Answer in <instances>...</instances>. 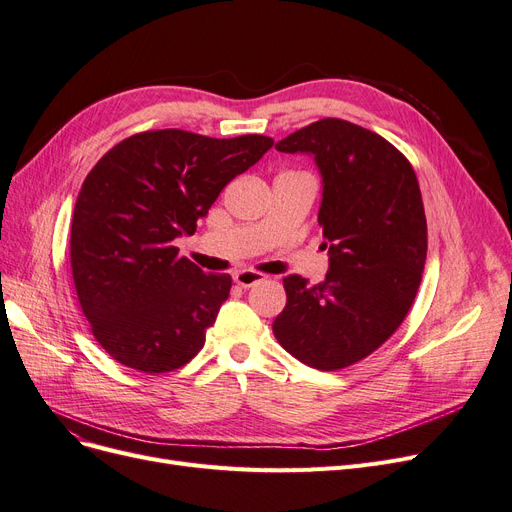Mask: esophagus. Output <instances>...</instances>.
Listing matches in <instances>:
<instances>
[{"instance_id":"34e87169","label":"esophagus","mask_w":512,"mask_h":512,"mask_svg":"<svg viewBox=\"0 0 512 512\" xmlns=\"http://www.w3.org/2000/svg\"><path fill=\"white\" fill-rule=\"evenodd\" d=\"M265 276L263 274H259V272H255V270H242V272H236L234 274V282L238 284V286H242V288H251V286H255L257 282H261Z\"/></svg>"}]
</instances>
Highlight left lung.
I'll use <instances>...</instances> for the list:
<instances>
[{
    "label": "left lung",
    "mask_w": 512,
    "mask_h": 512,
    "mask_svg": "<svg viewBox=\"0 0 512 512\" xmlns=\"http://www.w3.org/2000/svg\"><path fill=\"white\" fill-rule=\"evenodd\" d=\"M307 152L322 173L318 224L326 278L286 276L278 343L299 362L339 370L379 349L404 322L427 259V217L410 161L379 133L320 119L276 144Z\"/></svg>",
    "instance_id": "obj_1"
}]
</instances>
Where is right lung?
<instances>
[{
    "label": "right lung",
    "instance_id": "right-lung-1",
    "mask_svg": "<svg viewBox=\"0 0 512 512\" xmlns=\"http://www.w3.org/2000/svg\"><path fill=\"white\" fill-rule=\"evenodd\" d=\"M274 146L268 136L217 140L184 129L142 131L87 173L71 224V268L92 335L119 364L161 374L203 349L230 295L228 274L180 257L236 175Z\"/></svg>",
    "mask_w": 512,
    "mask_h": 512
}]
</instances>
